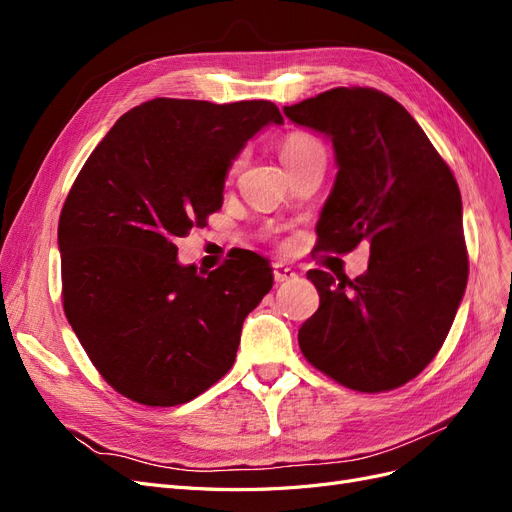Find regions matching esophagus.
Returning a JSON list of instances; mask_svg holds the SVG:
<instances>
[{"label":"esophagus","mask_w":512,"mask_h":512,"mask_svg":"<svg viewBox=\"0 0 512 512\" xmlns=\"http://www.w3.org/2000/svg\"><path fill=\"white\" fill-rule=\"evenodd\" d=\"M294 277H297V273H294V269H290L288 265H284V262H275V265H273V280H275L277 284L290 282V280H294Z\"/></svg>","instance_id":"obj_1"}]
</instances>
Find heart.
Masks as SVG:
<instances>
[{
    "label": "heart",
    "mask_w": 512,
    "mask_h": 512,
    "mask_svg": "<svg viewBox=\"0 0 512 512\" xmlns=\"http://www.w3.org/2000/svg\"><path fill=\"white\" fill-rule=\"evenodd\" d=\"M318 149H322V145L316 141L314 136H309L305 132H290L280 145V158L290 168ZM237 166H239V162H235V166L230 168V175H235Z\"/></svg>",
    "instance_id": "1"
}]
</instances>
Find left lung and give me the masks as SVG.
<instances>
[{
	"label": "left lung",
	"mask_w": 512,
	"mask_h": 512,
	"mask_svg": "<svg viewBox=\"0 0 512 512\" xmlns=\"http://www.w3.org/2000/svg\"><path fill=\"white\" fill-rule=\"evenodd\" d=\"M284 115L333 143L337 177L318 250L369 243L367 271L354 280L307 271L320 307L299 329L301 352L348 389H397L438 354L466 292L459 185L414 117L378 89H329Z\"/></svg>",
	"instance_id": "8db88e82"
}]
</instances>
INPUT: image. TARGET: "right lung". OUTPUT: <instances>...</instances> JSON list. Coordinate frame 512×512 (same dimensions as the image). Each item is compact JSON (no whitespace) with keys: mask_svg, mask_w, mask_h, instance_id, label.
I'll use <instances>...</instances> for the list:
<instances>
[{"mask_svg":"<svg viewBox=\"0 0 512 512\" xmlns=\"http://www.w3.org/2000/svg\"><path fill=\"white\" fill-rule=\"evenodd\" d=\"M269 123H284L269 100L156 98L121 115L76 177L57 230L64 312L123 397L185 404L235 363L269 262L239 250L205 275L179 265L175 239L222 207L232 160Z\"/></svg>","mask_w":512,"mask_h":512,"instance_id":"1","label":"right lung"}]
</instances>
